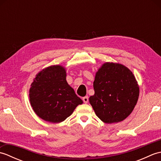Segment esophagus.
<instances>
[{"instance_id":"esophagus-1","label":"esophagus","mask_w":161,"mask_h":161,"mask_svg":"<svg viewBox=\"0 0 161 161\" xmlns=\"http://www.w3.org/2000/svg\"><path fill=\"white\" fill-rule=\"evenodd\" d=\"M82 100H83V102H84L85 104H86V103H88V96H86V97H84L83 98H82Z\"/></svg>"}]
</instances>
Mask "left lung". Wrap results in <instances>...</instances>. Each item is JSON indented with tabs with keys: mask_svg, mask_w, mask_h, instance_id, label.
<instances>
[{
	"mask_svg": "<svg viewBox=\"0 0 161 161\" xmlns=\"http://www.w3.org/2000/svg\"><path fill=\"white\" fill-rule=\"evenodd\" d=\"M95 94L89 102L95 114L105 123L121 122L137 103L139 87L131 71L123 65L106 63L97 72Z\"/></svg>",
	"mask_w": 161,
	"mask_h": 161,
	"instance_id": "left-lung-1",
	"label": "left lung"
}]
</instances>
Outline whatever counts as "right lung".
Here are the masks:
<instances>
[{"mask_svg": "<svg viewBox=\"0 0 161 161\" xmlns=\"http://www.w3.org/2000/svg\"><path fill=\"white\" fill-rule=\"evenodd\" d=\"M61 66H53L36 75L30 89L33 110L44 120L57 123L66 119L77 106L83 103L67 83Z\"/></svg>", "mask_w": 161, "mask_h": 161, "instance_id": "right-lung-1", "label": "right lung"}]
</instances>
